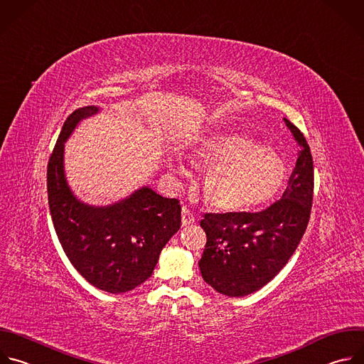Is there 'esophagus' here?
Here are the masks:
<instances>
[{
  "label": "esophagus",
  "mask_w": 364,
  "mask_h": 364,
  "mask_svg": "<svg viewBox=\"0 0 364 364\" xmlns=\"http://www.w3.org/2000/svg\"><path fill=\"white\" fill-rule=\"evenodd\" d=\"M195 223V216L193 213L186 208L183 206L182 208V227H186V225H191Z\"/></svg>",
  "instance_id": "obj_1"
}]
</instances>
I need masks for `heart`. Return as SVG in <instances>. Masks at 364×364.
Segmentation results:
<instances>
[{
    "mask_svg": "<svg viewBox=\"0 0 364 364\" xmlns=\"http://www.w3.org/2000/svg\"><path fill=\"white\" fill-rule=\"evenodd\" d=\"M195 155L206 169L203 196L218 212L240 213L274 200L288 181V165L272 148L238 132H215L199 139ZM173 168L183 173L176 162Z\"/></svg>",
    "mask_w": 364,
    "mask_h": 364,
    "instance_id": "heart-1",
    "label": "heart"
}]
</instances>
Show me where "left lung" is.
<instances>
[{
  "label": "left lung",
  "mask_w": 364,
  "mask_h": 364,
  "mask_svg": "<svg viewBox=\"0 0 364 364\" xmlns=\"http://www.w3.org/2000/svg\"><path fill=\"white\" fill-rule=\"evenodd\" d=\"M300 144L296 168L281 199L262 212L206 213L202 278L215 291L245 297L268 284L297 250L310 220L314 172L304 134L287 119Z\"/></svg>",
  "instance_id": "left-lung-1"
}]
</instances>
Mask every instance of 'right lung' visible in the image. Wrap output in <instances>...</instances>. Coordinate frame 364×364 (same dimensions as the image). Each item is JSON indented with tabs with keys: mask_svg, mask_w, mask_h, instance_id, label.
<instances>
[{
	"mask_svg": "<svg viewBox=\"0 0 364 364\" xmlns=\"http://www.w3.org/2000/svg\"><path fill=\"white\" fill-rule=\"evenodd\" d=\"M100 110L85 106L64 122L48 161L47 192L55 234L73 267L102 291L120 294L152 275L161 251L181 228V205L151 186L109 205H90L73 192L64 144L82 120Z\"/></svg>",
	"mask_w": 364,
	"mask_h": 364,
	"instance_id": "right-lung-1",
	"label": "right lung"
}]
</instances>
